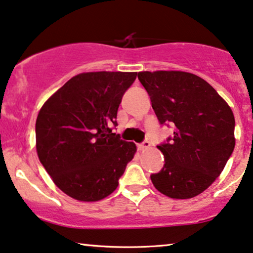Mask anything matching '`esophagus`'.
I'll use <instances>...</instances> for the list:
<instances>
[{"mask_svg":"<svg viewBox=\"0 0 253 253\" xmlns=\"http://www.w3.org/2000/svg\"><path fill=\"white\" fill-rule=\"evenodd\" d=\"M137 147H139V149H140V150H143V149H148V148H149V147H150V142H149V141L144 140V141H143V142H141V143H140V144H139V146H137Z\"/></svg>","mask_w":253,"mask_h":253,"instance_id":"1","label":"esophagus"}]
</instances>
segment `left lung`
I'll return each instance as SVG.
<instances>
[{"label":"left lung","instance_id":"1","mask_svg":"<svg viewBox=\"0 0 253 253\" xmlns=\"http://www.w3.org/2000/svg\"><path fill=\"white\" fill-rule=\"evenodd\" d=\"M137 79L161 125L173 135L157 146L164 166L150 179L161 193L190 199L220 176L235 148L234 113L216 90L185 72H142Z\"/></svg>","mask_w":253,"mask_h":253}]
</instances>
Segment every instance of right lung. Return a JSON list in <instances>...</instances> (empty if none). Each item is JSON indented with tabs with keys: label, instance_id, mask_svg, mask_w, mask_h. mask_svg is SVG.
<instances>
[{
	"label": "right lung",
	"instance_id": "1",
	"mask_svg": "<svg viewBox=\"0 0 253 253\" xmlns=\"http://www.w3.org/2000/svg\"><path fill=\"white\" fill-rule=\"evenodd\" d=\"M137 73L74 76L40 110L37 153L54 183L80 201H98L116 190L136 151L112 132L124 93Z\"/></svg>",
	"mask_w": 253,
	"mask_h": 253
}]
</instances>
